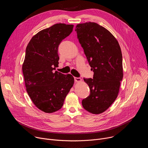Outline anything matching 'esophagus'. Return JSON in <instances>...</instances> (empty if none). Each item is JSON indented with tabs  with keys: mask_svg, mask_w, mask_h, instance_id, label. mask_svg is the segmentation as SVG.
<instances>
[{
	"mask_svg": "<svg viewBox=\"0 0 148 148\" xmlns=\"http://www.w3.org/2000/svg\"><path fill=\"white\" fill-rule=\"evenodd\" d=\"M74 80L75 82H79L81 81V78H77V77H74Z\"/></svg>",
	"mask_w": 148,
	"mask_h": 148,
	"instance_id": "1",
	"label": "esophagus"
}]
</instances>
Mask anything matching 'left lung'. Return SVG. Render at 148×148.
<instances>
[{"mask_svg": "<svg viewBox=\"0 0 148 148\" xmlns=\"http://www.w3.org/2000/svg\"><path fill=\"white\" fill-rule=\"evenodd\" d=\"M75 30L94 71L93 78H84L90 94L82 101V107L99 114L111 106L119 93L123 78L121 47L112 33L96 23L78 24Z\"/></svg>", "mask_w": 148, "mask_h": 148, "instance_id": "left-lung-1", "label": "left lung"}]
</instances>
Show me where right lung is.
I'll list each match as a JSON object with an SVG mask.
<instances>
[{
	"instance_id": "1",
	"label": "right lung",
	"mask_w": 148,
	"mask_h": 148,
	"mask_svg": "<svg viewBox=\"0 0 148 148\" xmlns=\"http://www.w3.org/2000/svg\"><path fill=\"white\" fill-rule=\"evenodd\" d=\"M73 27L54 25L35 34L26 47L22 65L26 91L36 107L46 113L61 109L73 86L72 75L53 72L58 67V46L71 34Z\"/></svg>"
}]
</instances>
